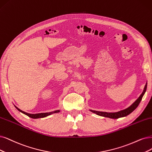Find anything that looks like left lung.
Segmentation results:
<instances>
[{"label":"left lung","instance_id":"obj_1","mask_svg":"<svg viewBox=\"0 0 152 152\" xmlns=\"http://www.w3.org/2000/svg\"><path fill=\"white\" fill-rule=\"evenodd\" d=\"M147 83H146L142 93L140 94V96L138 98V99L133 104H132L130 106H129V107H128L125 110H123L117 112H105V111H99L92 110H89V111H91L93 113L96 114L97 115L106 117V118H113V119H117V118H119L125 117L128 115L129 114H130L132 112H133L137 108V106L140 104V102H141L143 95L146 92V90H147Z\"/></svg>","mask_w":152,"mask_h":152}]
</instances>
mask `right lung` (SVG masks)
<instances>
[{
    "label": "right lung",
    "mask_w": 152,
    "mask_h": 152,
    "mask_svg": "<svg viewBox=\"0 0 152 152\" xmlns=\"http://www.w3.org/2000/svg\"><path fill=\"white\" fill-rule=\"evenodd\" d=\"M15 107L16 108V109L19 110L20 112H21V113H24V115L28 116L29 117L31 118H34V119H36V118H44V117H46L49 115H52L53 113H59V112L60 111L59 110H56L54 111H51V112H49V113H36V114H31V113H26V112H24L23 111H22L21 110L19 109L17 106H15L14 105Z\"/></svg>",
    "instance_id": "1"
}]
</instances>
